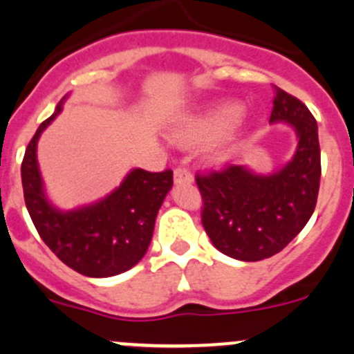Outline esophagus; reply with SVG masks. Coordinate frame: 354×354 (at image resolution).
<instances>
[{"label":"esophagus","instance_id":"34e87169","mask_svg":"<svg viewBox=\"0 0 354 354\" xmlns=\"http://www.w3.org/2000/svg\"><path fill=\"white\" fill-rule=\"evenodd\" d=\"M174 181L176 183H192L194 181V174L187 169V167H178L174 169Z\"/></svg>","mask_w":354,"mask_h":354}]
</instances>
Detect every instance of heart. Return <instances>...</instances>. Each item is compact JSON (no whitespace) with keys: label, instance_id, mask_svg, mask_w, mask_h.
<instances>
[{"label":"heart","instance_id":"heart-1","mask_svg":"<svg viewBox=\"0 0 354 354\" xmlns=\"http://www.w3.org/2000/svg\"><path fill=\"white\" fill-rule=\"evenodd\" d=\"M243 120V113L234 102L221 101L185 116L174 124L171 137L180 144H198L212 138L210 152L223 157L236 145Z\"/></svg>","mask_w":354,"mask_h":354}]
</instances>
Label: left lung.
<instances>
[{
    "label": "left lung",
    "mask_w": 354,
    "mask_h": 354,
    "mask_svg": "<svg viewBox=\"0 0 354 354\" xmlns=\"http://www.w3.org/2000/svg\"><path fill=\"white\" fill-rule=\"evenodd\" d=\"M270 123H286L298 145L279 169L260 174L248 166L198 174L202 224L212 245L241 262L276 255L306 226L320 187V145L315 118L299 99L276 87Z\"/></svg>",
    "instance_id": "8db88e82"
}]
</instances>
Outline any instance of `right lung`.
Here are the masks:
<instances>
[{
	"label": "right lung",
	"mask_w": 354,
	"mask_h": 354,
	"mask_svg": "<svg viewBox=\"0 0 354 354\" xmlns=\"http://www.w3.org/2000/svg\"><path fill=\"white\" fill-rule=\"evenodd\" d=\"M66 99L68 94L55 113L42 121L25 151V205L39 236L63 263L87 277L118 276L144 259L157 212L173 187V171L131 169L120 187L104 198L70 210L58 209L46 195L37 162V142L62 113Z\"/></svg>",
	"instance_id": "right-lung-1"
}]
</instances>
